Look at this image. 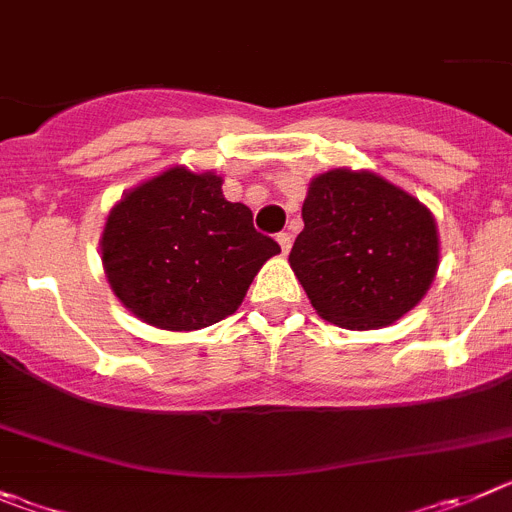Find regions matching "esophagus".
<instances>
[{"mask_svg":"<svg viewBox=\"0 0 512 512\" xmlns=\"http://www.w3.org/2000/svg\"><path fill=\"white\" fill-rule=\"evenodd\" d=\"M276 241H279L281 253H289V248H292V236H289L287 231H281L279 236H276Z\"/></svg>","mask_w":512,"mask_h":512,"instance_id":"34e87169","label":"esophagus"}]
</instances>
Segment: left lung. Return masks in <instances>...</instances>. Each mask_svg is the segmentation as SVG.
<instances>
[{"label": "left lung", "instance_id": "obj_1", "mask_svg": "<svg viewBox=\"0 0 512 512\" xmlns=\"http://www.w3.org/2000/svg\"><path fill=\"white\" fill-rule=\"evenodd\" d=\"M289 264L322 320L373 330L414 309L439 264L437 225L409 192L373 172L314 177Z\"/></svg>", "mask_w": 512, "mask_h": 512}]
</instances>
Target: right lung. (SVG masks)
I'll return each mask as SVG.
<instances>
[{
    "label": "right lung",
    "mask_w": 512,
    "mask_h": 512,
    "mask_svg": "<svg viewBox=\"0 0 512 512\" xmlns=\"http://www.w3.org/2000/svg\"><path fill=\"white\" fill-rule=\"evenodd\" d=\"M213 172L172 167L111 210L101 259L116 297L162 330H200L233 314L253 276L281 251L228 203Z\"/></svg>",
    "instance_id": "right-lung-1"
}]
</instances>
